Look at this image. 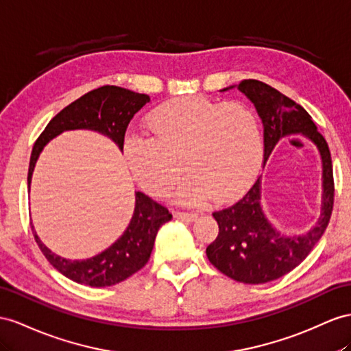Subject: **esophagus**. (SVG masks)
Instances as JSON below:
<instances>
[{
	"mask_svg": "<svg viewBox=\"0 0 351 351\" xmlns=\"http://www.w3.org/2000/svg\"><path fill=\"white\" fill-rule=\"evenodd\" d=\"M197 217H199V215H197L195 212H184V210L175 212V218L182 219V221H195Z\"/></svg>",
	"mask_w": 351,
	"mask_h": 351,
	"instance_id": "1",
	"label": "esophagus"
}]
</instances>
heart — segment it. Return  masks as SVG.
Segmentation results:
<instances>
[{
  "label": "heart",
  "instance_id": "heart-1",
  "mask_svg": "<svg viewBox=\"0 0 351 351\" xmlns=\"http://www.w3.org/2000/svg\"><path fill=\"white\" fill-rule=\"evenodd\" d=\"M151 136H129L124 154L132 173L151 195L165 197L182 172L178 195L203 203L228 199L252 181L263 158L256 114L241 102L182 96L158 105L148 119Z\"/></svg>",
  "mask_w": 351,
  "mask_h": 351
}]
</instances>
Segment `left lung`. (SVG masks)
<instances>
[{"instance_id": "left-lung-1", "label": "left lung", "mask_w": 351, "mask_h": 351, "mask_svg": "<svg viewBox=\"0 0 351 351\" xmlns=\"http://www.w3.org/2000/svg\"><path fill=\"white\" fill-rule=\"evenodd\" d=\"M237 88L254 102L263 120L265 160L278 139L302 133L316 143L323 161L322 217L307 234L282 236L271 227L259 204V178L239 200L213 212L219 232L206 247L209 261L232 280L259 285L292 271L323 236L334 209V172L328 142L301 105L258 80H243Z\"/></svg>"}]
</instances>
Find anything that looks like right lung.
Listing matches in <instances>:
<instances>
[{
  "label": "right lung",
  "mask_w": 351,
  "mask_h": 351,
  "mask_svg": "<svg viewBox=\"0 0 351 351\" xmlns=\"http://www.w3.org/2000/svg\"><path fill=\"white\" fill-rule=\"evenodd\" d=\"M148 101V95H141L119 86H102L65 106L53 117L34 143L28 169V185L31 184L34 167L41 149L50 139L64 130H96L111 138L123 151L124 134L130 120ZM170 219L172 213L166 206L152 200L143 193H136L133 217L124 234L102 254L84 261H69L50 252L35 234L34 227L31 228L43 255L59 273L80 285L104 287L125 280L148 263L158 228Z\"/></svg>",
  "instance_id": "1"
}]
</instances>
